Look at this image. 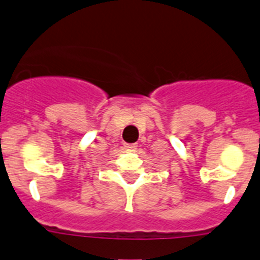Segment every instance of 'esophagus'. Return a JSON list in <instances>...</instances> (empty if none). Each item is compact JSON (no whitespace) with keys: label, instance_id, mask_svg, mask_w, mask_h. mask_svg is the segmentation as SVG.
<instances>
[{"label":"esophagus","instance_id":"34e87169","mask_svg":"<svg viewBox=\"0 0 260 260\" xmlns=\"http://www.w3.org/2000/svg\"><path fill=\"white\" fill-rule=\"evenodd\" d=\"M124 147L127 148V150H136V147H137V145L136 143H125Z\"/></svg>","mask_w":260,"mask_h":260}]
</instances>
